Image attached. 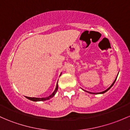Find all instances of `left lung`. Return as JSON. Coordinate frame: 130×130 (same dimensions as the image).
I'll use <instances>...</instances> for the list:
<instances>
[{
  "mask_svg": "<svg viewBox=\"0 0 130 130\" xmlns=\"http://www.w3.org/2000/svg\"><path fill=\"white\" fill-rule=\"evenodd\" d=\"M115 81H116V79H115V81L114 82H113V83H112V84H111V86H110V87H109V88H108V89H106V90H105V91H102V92H100V93H98V94H99V93H105V92H106V91H108V90L109 89H110V88H111V87H112V86H113V85H114V83H115ZM87 92H88V91H87ZM90 93H92V94H95V93H91V92H89Z\"/></svg>",
  "mask_w": 130,
  "mask_h": 130,
  "instance_id": "8db88e82",
  "label": "left lung"
}]
</instances>
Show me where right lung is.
<instances>
[{
	"label": "right lung",
	"instance_id": "right-lung-1",
	"mask_svg": "<svg viewBox=\"0 0 130 130\" xmlns=\"http://www.w3.org/2000/svg\"><path fill=\"white\" fill-rule=\"evenodd\" d=\"M57 90H58V84H57V87H56V88H55V91H54V93H53L50 96H48V97H46V98H34L33 97V98H32V97H28V96H26V97H27V98H28V99L30 100L34 101V102H38V101H45V100H48V99H50V98H52L53 96L55 95L56 93H57Z\"/></svg>",
	"mask_w": 130,
	"mask_h": 130
}]
</instances>
